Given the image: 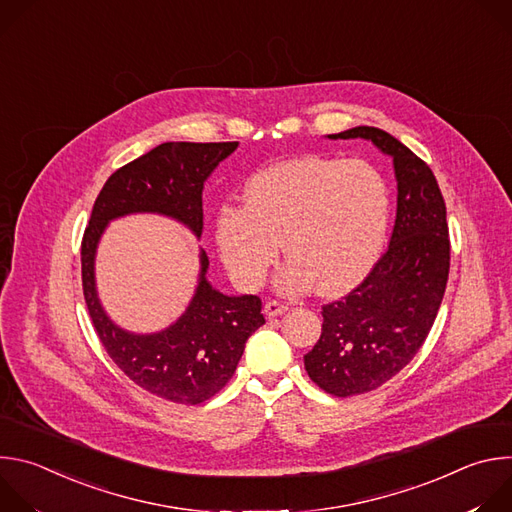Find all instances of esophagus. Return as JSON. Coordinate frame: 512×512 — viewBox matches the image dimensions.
Instances as JSON below:
<instances>
[{"instance_id":"34e87169","label":"esophagus","mask_w":512,"mask_h":512,"mask_svg":"<svg viewBox=\"0 0 512 512\" xmlns=\"http://www.w3.org/2000/svg\"><path fill=\"white\" fill-rule=\"evenodd\" d=\"M263 312H265L267 318H275V316H281L283 312H287V306H283V304L277 302V300H269V302L265 304Z\"/></svg>"}]
</instances>
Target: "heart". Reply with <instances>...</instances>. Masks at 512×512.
<instances>
[{
	"mask_svg": "<svg viewBox=\"0 0 512 512\" xmlns=\"http://www.w3.org/2000/svg\"><path fill=\"white\" fill-rule=\"evenodd\" d=\"M389 188L367 160L304 156L255 172L243 206L216 216V245L243 289L263 283L279 257H289L275 285L296 296L314 283L324 294L360 281L375 265L387 225Z\"/></svg>",
	"mask_w": 512,
	"mask_h": 512,
	"instance_id": "heart-1",
	"label": "heart"
}]
</instances>
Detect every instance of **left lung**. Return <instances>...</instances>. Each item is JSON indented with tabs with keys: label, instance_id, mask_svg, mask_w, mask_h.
<instances>
[{
	"label": "left lung",
	"instance_id": "8db88e82",
	"mask_svg": "<svg viewBox=\"0 0 512 512\" xmlns=\"http://www.w3.org/2000/svg\"><path fill=\"white\" fill-rule=\"evenodd\" d=\"M330 139L362 137L393 158L397 218L389 249L344 298L322 306V334L304 356L310 379L334 397L379 389L423 346L450 273L446 202L429 166L379 127H352Z\"/></svg>",
	"mask_w": 512,
	"mask_h": 512
}]
</instances>
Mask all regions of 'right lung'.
<instances>
[{
	"label": "right lung",
	"mask_w": 512,
	"mask_h": 512,
	"mask_svg": "<svg viewBox=\"0 0 512 512\" xmlns=\"http://www.w3.org/2000/svg\"><path fill=\"white\" fill-rule=\"evenodd\" d=\"M239 141H168L109 176L99 192L81 243L83 294L107 354L148 393L198 405L221 391L235 375L247 338L265 324L257 296H225L204 273L200 253L196 294L176 324L158 334H131L103 312L95 289V251L109 221L131 212H160L202 235V188L210 172L237 150Z\"/></svg>",
	"instance_id": "obj_1"
}]
</instances>
